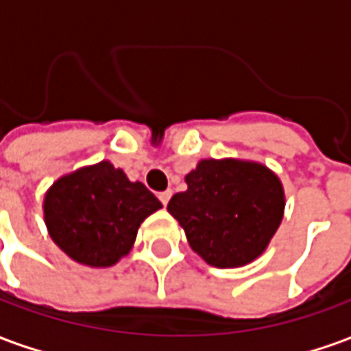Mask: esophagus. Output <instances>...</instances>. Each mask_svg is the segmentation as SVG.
<instances>
[{
    "instance_id": "obj_1",
    "label": "esophagus",
    "mask_w": 351,
    "mask_h": 351,
    "mask_svg": "<svg viewBox=\"0 0 351 351\" xmlns=\"http://www.w3.org/2000/svg\"><path fill=\"white\" fill-rule=\"evenodd\" d=\"M158 197H160V201H161V203H163V205H167L169 199H171V190L161 191V193H160V195H158Z\"/></svg>"
}]
</instances>
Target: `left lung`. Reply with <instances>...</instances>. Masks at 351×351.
Wrapping results in <instances>:
<instances>
[{
	"label": "left lung",
	"instance_id": "obj_1",
	"mask_svg": "<svg viewBox=\"0 0 351 351\" xmlns=\"http://www.w3.org/2000/svg\"><path fill=\"white\" fill-rule=\"evenodd\" d=\"M167 210L188 243L214 267H241L263 254L284 214V190L269 169L237 160H203Z\"/></svg>",
	"mask_w": 351,
	"mask_h": 351
}]
</instances>
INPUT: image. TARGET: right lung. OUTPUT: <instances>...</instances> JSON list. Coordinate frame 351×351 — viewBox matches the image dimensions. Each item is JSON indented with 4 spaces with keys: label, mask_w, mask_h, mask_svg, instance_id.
Wrapping results in <instances>:
<instances>
[{
    "label": "right lung",
    "mask_w": 351,
    "mask_h": 351,
    "mask_svg": "<svg viewBox=\"0 0 351 351\" xmlns=\"http://www.w3.org/2000/svg\"><path fill=\"white\" fill-rule=\"evenodd\" d=\"M161 208L152 191L108 161L60 178L45 197L52 241L79 263L110 267L135 243L138 226Z\"/></svg>",
    "instance_id": "1"
}]
</instances>
